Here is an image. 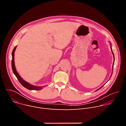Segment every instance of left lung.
Wrapping results in <instances>:
<instances>
[{
    "mask_svg": "<svg viewBox=\"0 0 126 126\" xmlns=\"http://www.w3.org/2000/svg\"><path fill=\"white\" fill-rule=\"evenodd\" d=\"M111 51H112V53H113V56H114V53H113V51H112V47H111ZM114 61H115V58H114ZM114 63H113V67H114ZM103 86H104V85H103ZM103 86H102V87H103ZM102 87H101L100 88H99V89L97 90H96V91H98V90H100V89H101V88H102Z\"/></svg>",
    "mask_w": 126,
    "mask_h": 126,
    "instance_id": "left-lung-1",
    "label": "left lung"
}]
</instances>
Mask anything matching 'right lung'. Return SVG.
<instances>
[{
	"label": "right lung",
	"mask_w": 126,
	"mask_h": 126,
	"mask_svg": "<svg viewBox=\"0 0 126 126\" xmlns=\"http://www.w3.org/2000/svg\"><path fill=\"white\" fill-rule=\"evenodd\" d=\"M16 46H15L12 52V61H11V66H12V71L13 72V73L15 74V75L16 76V78H17L18 80L19 81V82L20 83V84L25 88H26V89H28V90H40L42 89V87H37V86H35L33 85H32L31 84H30L29 83H27V82L25 81L24 80H23L21 77L19 76V75L18 74V73H17V72L16 70L15 67V65H14V52L15 50L16 49Z\"/></svg>",
	"instance_id": "add662e5"
}]
</instances>
